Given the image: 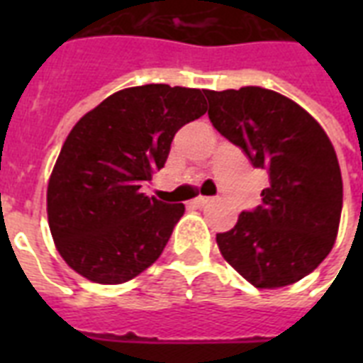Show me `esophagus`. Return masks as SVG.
<instances>
[{"instance_id":"esophagus-1","label":"esophagus","mask_w":363,"mask_h":363,"mask_svg":"<svg viewBox=\"0 0 363 363\" xmlns=\"http://www.w3.org/2000/svg\"><path fill=\"white\" fill-rule=\"evenodd\" d=\"M211 201H213V199H211V198H205V196H199V198L192 199V201H190V203L196 205V207H205V205L211 203Z\"/></svg>"}]
</instances>
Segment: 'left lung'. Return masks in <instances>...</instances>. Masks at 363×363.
I'll use <instances>...</instances> for the list:
<instances>
[{"label": "left lung", "instance_id": "1", "mask_svg": "<svg viewBox=\"0 0 363 363\" xmlns=\"http://www.w3.org/2000/svg\"><path fill=\"white\" fill-rule=\"evenodd\" d=\"M209 118L269 186L262 205L216 233L222 256L256 288H281L315 271L332 250L343 209V181L326 131L296 101L273 90H207Z\"/></svg>", "mask_w": 363, "mask_h": 363}]
</instances>
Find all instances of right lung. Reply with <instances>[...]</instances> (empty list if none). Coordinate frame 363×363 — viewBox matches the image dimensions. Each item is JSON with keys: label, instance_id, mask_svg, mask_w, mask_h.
I'll return each mask as SVG.
<instances>
[{"label": "right lung", "instance_id": "1", "mask_svg": "<svg viewBox=\"0 0 363 363\" xmlns=\"http://www.w3.org/2000/svg\"><path fill=\"white\" fill-rule=\"evenodd\" d=\"M207 90L145 84L115 92L73 125L47 190L50 233L71 269L121 284L164 252L182 203L141 192L182 125L205 115Z\"/></svg>", "mask_w": 363, "mask_h": 363}]
</instances>
